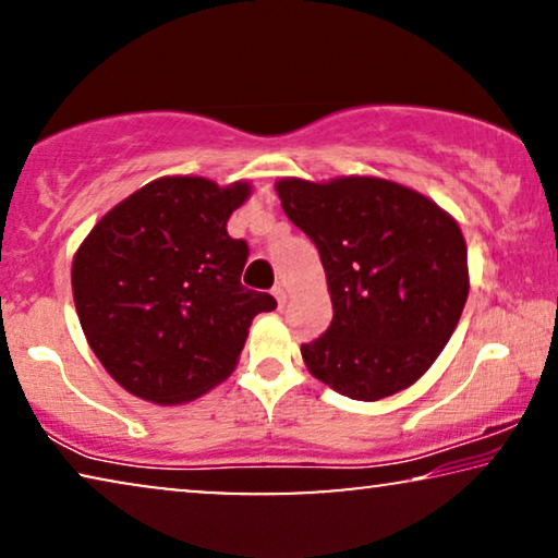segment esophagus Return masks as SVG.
I'll return each mask as SVG.
<instances>
[{"mask_svg":"<svg viewBox=\"0 0 558 558\" xmlns=\"http://www.w3.org/2000/svg\"><path fill=\"white\" fill-rule=\"evenodd\" d=\"M274 296H277V304H279V307H284V304H287V289H284V284H277V287H274Z\"/></svg>","mask_w":558,"mask_h":558,"instance_id":"esophagus-1","label":"esophagus"}]
</instances>
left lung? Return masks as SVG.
<instances>
[{"label":"left lung","mask_w":558,"mask_h":558,"mask_svg":"<svg viewBox=\"0 0 558 558\" xmlns=\"http://www.w3.org/2000/svg\"><path fill=\"white\" fill-rule=\"evenodd\" d=\"M277 193L319 251L335 310L325 335L302 345L312 376L355 401L416 384L468 302V243L457 220L380 178H284Z\"/></svg>","instance_id":"1"}]
</instances>
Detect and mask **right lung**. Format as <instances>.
Returning <instances> with one entry per match:
<instances>
[{
  "label": "right lung",
  "instance_id": "add662e5",
  "mask_svg": "<svg viewBox=\"0 0 558 558\" xmlns=\"http://www.w3.org/2000/svg\"><path fill=\"white\" fill-rule=\"evenodd\" d=\"M248 182L159 178L111 208L73 256L83 335L109 376L144 401H193L231 376L251 319L277 300L241 284L246 241L228 218Z\"/></svg>",
  "mask_w": 558,
  "mask_h": 558
}]
</instances>
